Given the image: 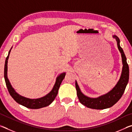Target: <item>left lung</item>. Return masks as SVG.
Instances as JSON below:
<instances>
[{
  "mask_svg": "<svg viewBox=\"0 0 132 132\" xmlns=\"http://www.w3.org/2000/svg\"><path fill=\"white\" fill-rule=\"evenodd\" d=\"M117 42L118 50L121 53L123 68L121 76L117 84L111 91L105 94L100 96L97 98H90L82 94L80 89L77 81H76V88L77 90V95L79 101L83 105L89 108L95 109H104L112 106L119 101L123 94L125 88L129 81V69L127 63L126 57L123 51L120 46V39L117 35H113Z\"/></svg>",
  "mask_w": 132,
  "mask_h": 132,
  "instance_id": "left-lung-1",
  "label": "left lung"
}]
</instances>
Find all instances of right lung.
Segmentation results:
<instances>
[{
	"instance_id": "right-lung-1",
	"label": "right lung",
	"mask_w": 132,
	"mask_h": 132,
	"mask_svg": "<svg viewBox=\"0 0 132 132\" xmlns=\"http://www.w3.org/2000/svg\"><path fill=\"white\" fill-rule=\"evenodd\" d=\"M12 49V47L8 53V56L6 59L4 70V80H5L6 86H7V88L10 95L12 96V98L17 103L21 105L26 106L28 108L39 109L50 105L54 101L55 97H56L58 90H59V88L62 83V81H63L64 77H65L66 73H62L58 76L56 78V80L54 86H53L52 90L46 95H45L41 98H37V99H30V98L23 97V96L19 94L15 91L14 89L13 88L12 84H10L9 80L8 79L7 77V62Z\"/></svg>"
}]
</instances>
